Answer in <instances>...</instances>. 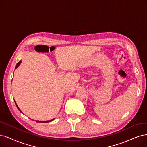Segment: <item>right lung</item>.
I'll list each match as a JSON object with an SVG mask.
<instances>
[{
	"label": "right lung",
	"mask_w": 147,
	"mask_h": 147,
	"mask_svg": "<svg viewBox=\"0 0 147 147\" xmlns=\"http://www.w3.org/2000/svg\"><path fill=\"white\" fill-rule=\"evenodd\" d=\"M22 62V61L21 60H20V61H19V62L18 63H17V64H16V67H15V69H16L18 67H19V66H20V64H21V63ZM15 104H16V107H17V108L18 109V110L19 111H20L21 113H22V111L20 110V108H19V107L18 106V105H16V102H15ZM54 120V119H52V120H48V121H38V120H36V122H39V123H40V122H43V123H48V122H50V121H53V120Z\"/></svg>",
	"instance_id": "add662e5"
}]
</instances>
